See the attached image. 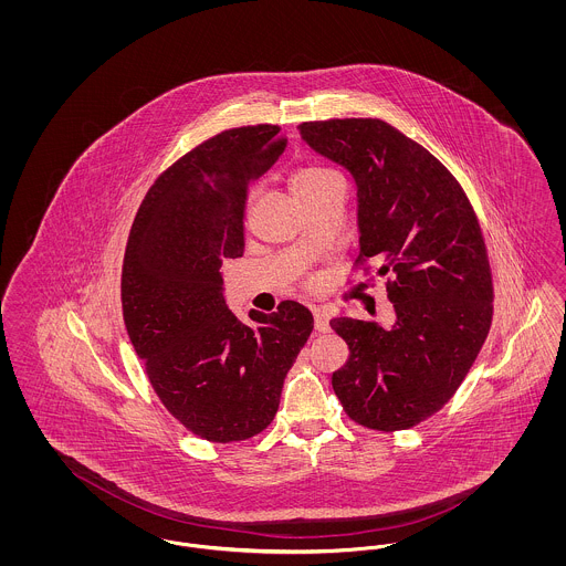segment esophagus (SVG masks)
Segmentation results:
<instances>
[{
    "mask_svg": "<svg viewBox=\"0 0 566 566\" xmlns=\"http://www.w3.org/2000/svg\"><path fill=\"white\" fill-rule=\"evenodd\" d=\"M331 314H328V310H324V307H314V324H316V331H328L331 328Z\"/></svg>",
    "mask_w": 566,
    "mask_h": 566,
    "instance_id": "1",
    "label": "esophagus"
}]
</instances>
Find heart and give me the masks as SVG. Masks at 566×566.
<instances>
[{"label": "heart", "instance_id": "b5f03b06", "mask_svg": "<svg viewBox=\"0 0 566 566\" xmlns=\"http://www.w3.org/2000/svg\"><path fill=\"white\" fill-rule=\"evenodd\" d=\"M333 182H342V178L333 169L323 165H307V167H301L293 176V190L296 197H305Z\"/></svg>", "mask_w": 566, "mask_h": 566}]
</instances>
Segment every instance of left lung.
<instances>
[{
	"instance_id": "left-lung-1",
	"label": "left lung",
	"mask_w": 566,
	"mask_h": 566,
	"mask_svg": "<svg viewBox=\"0 0 566 566\" xmlns=\"http://www.w3.org/2000/svg\"><path fill=\"white\" fill-rule=\"evenodd\" d=\"M301 139L350 174L358 259H377L395 303L381 328L333 318L350 356L333 390L354 422L409 429L450 401L484 346L492 280L478 218L454 176L377 118L298 125Z\"/></svg>"
}]
</instances>
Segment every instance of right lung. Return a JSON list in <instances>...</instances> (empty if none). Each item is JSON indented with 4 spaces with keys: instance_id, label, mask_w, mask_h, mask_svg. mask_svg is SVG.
Masks as SVG:
<instances>
[{
    "instance_id": "add662e5",
    "label": "right lung",
    "mask_w": 566,
    "mask_h": 566,
    "mask_svg": "<svg viewBox=\"0 0 566 566\" xmlns=\"http://www.w3.org/2000/svg\"><path fill=\"white\" fill-rule=\"evenodd\" d=\"M280 127L222 132L174 163L148 190L123 265V316L163 405L216 443L263 431L305 346L312 312L284 301L248 312L224 298L222 265L243 254L248 189L277 155Z\"/></svg>"
}]
</instances>
